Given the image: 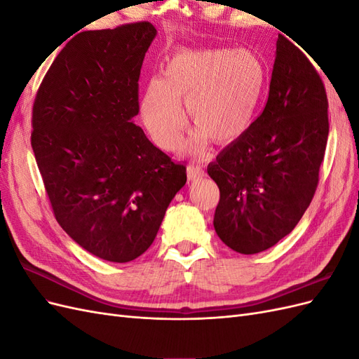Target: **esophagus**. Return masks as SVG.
Instances as JSON below:
<instances>
[{
	"label": "esophagus",
	"mask_w": 359,
	"mask_h": 359,
	"mask_svg": "<svg viewBox=\"0 0 359 359\" xmlns=\"http://www.w3.org/2000/svg\"><path fill=\"white\" fill-rule=\"evenodd\" d=\"M203 175H205V172L201 168V165H198V163H189V166H187V177H189V180H191V181L201 180Z\"/></svg>",
	"instance_id": "esophagus-1"
}]
</instances>
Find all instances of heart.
Returning <instances> with one entry per match:
<instances>
[{
	"label": "heart",
	"instance_id": "obj_1",
	"mask_svg": "<svg viewBox=\"0 0 359 359\" xmlns=\"http://www.w3.org/2000/svg\"><path fill=\"white\" fill-rule=\"evenodd\" d=\"M266 86V67L247 49L180 50L168 58L161 78L149 81L140 118L163 149H175L186 127L182 104L196 128L184 144L201 153L208 137L229 144L252 126Z\"/></svg>",
	"mask_w": 359,
	"mask_h": 359
}]
</instances>
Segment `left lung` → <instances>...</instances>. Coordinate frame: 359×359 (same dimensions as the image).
<instances>
[{
  "instance_id": "8db88e82",
  "label": "left lung",
  "mask_w": 359,
  "mask_h": 359,
  "mask_svg": "<svg viewBox=\"0 0 359 359\" xmlns=\"http://www.w3.org/2000/svg\"><path fill=\"white\" fill-rule=\"evenodd\" d=\"M328 133L319 73L278 34L264 112L208 165L220 190L214 229L227 247L255 255L293 231L316 191Z\"/></svg>"
}]
</instances>
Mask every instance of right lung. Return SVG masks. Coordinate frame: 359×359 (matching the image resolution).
I'll return each instance as SVG.
<instances>
[{"instance_id":"obj_1","label":"right lung","mask_w":359,"mask_h":359,"mask_svg":"<svg viewBox=\"0 0 359 359\" xmlns=\"http://www.w3.org/2000/svg\"><path fill=\"white\" fill-rule=\"evenodd\" d=\"M156 34L149 22L79 32L53 60L32 106L31 147L53 215L86 252L116 264L147 252L187 181L186 166L133 121Z\"/></svg>"}]
</instances>
